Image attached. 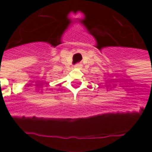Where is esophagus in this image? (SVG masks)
I'll use <instances>...</instances> for the list:
<instances>
[{"label": "esophagus", "mask_w": 152, "mask_h": 152, "mask_svg": "<svg viewBox=\"0 0 152 152\" xmlns=\"http://www.w3.org/2000/svg\"><path fill=\"white\" fill-rule=\"evenodd\" d=\"M82 66V65L81 64H76V65H75V67H76V68H80V67H81Z\"/></svg>", "instance_id": "1"}]
</instances>
